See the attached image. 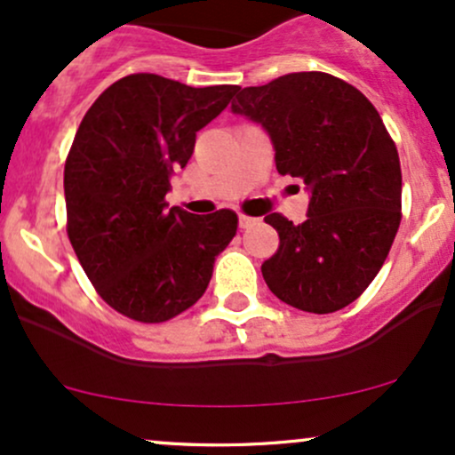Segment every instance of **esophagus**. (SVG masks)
Listing matches in <instances>:
<instances>
[{"instance_id": "1", "label": "esophagus", "mask_w": 455, "mask_h": 455, "mask_svg": "<svg viewBox=\"0 0 455 455\" xmlns=\"http://www.w3.org/2000/svg\"><path fill=\"white\" fill-rule=\"evenodd\" d=\"M239 228H248L250 224H254L257 220H254V218H250V216H243V213H239Z\"/></svg>"}]
</instances>
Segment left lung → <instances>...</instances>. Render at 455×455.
<instances>
[{
	"label": "left lung",
	"mask_w": 455,
	"mask_h": 455,
	"mask_svg": "<svg viewBox=\"0 0 455 455\" xmlns=\"http://www.w3.org/2000/svg\"><path fill=\"white\" fill-rule=\"evenodd\" d=\"M267 132L280 175L310 196L301 224L269 213L280 248L260 265L284 304L329 315L353 304L383 267L400 227L398 149L372 102L325 72L237 87L231 104Z\"/></svg>",
	"instance_id": "obj_1"
}]
</instances>
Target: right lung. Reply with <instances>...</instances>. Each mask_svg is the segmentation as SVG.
<instances>
[{
  "mask_svg": "<svg viewBox=\"0 0 455 455\" xmlns=\"http://www.w3.org/2000/svg\"><path fill=\"white\" fill-rule=\"evenodd\" d=\"M233 85L190 87L130 75L100 93L76 130L64 169L68 237L108 306L140 323L169 321L205 293L237 216H195L164 201L196 132Z\"/></svg>",
  "mask_w": 455,
  "mask_h": 455,
  "instance_id": "obj_1",
  "label": "right lung"
}]
</instances>
